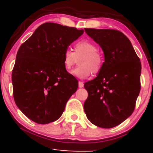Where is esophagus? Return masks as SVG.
<instances>
[{
    "mask_svg": "<svg viewBox=\"0 0 153 153\" xmlns=\"http://www.w3.org/2000/svg\"><path fill=\"white\" fill-rule=\"evenodd\" d=\"M78 86H79V88H82V87H83V82L79 81L78 82Z\"/></svg>",
    "mask_w": 153,
    "mask_h": 153,
    "instance_id": "34e87169",
    "label": "esophagus"
}]
</instances>
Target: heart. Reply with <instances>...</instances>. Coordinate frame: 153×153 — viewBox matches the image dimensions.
<instances>
[{
  "label": "heart",
  "instance_id": "obj_1",
  "mask_svg": "<svg viewBox=\"0 0 153 153\" xmlns=\"http://www.w3.org/2000/svg\"><path fill=\"white\" fill-rule=\"evenodd\" d=\"M98 47L88 40H81L74 45V52L66 50L63 55V63L66 71L71 68L79 59V67L72 72V74L79 78L84 79L93 74H98L102 70L103 57L99 52Z\"/></svg>",
  "mask_w": 153,
  "mask_h": 153
}]
</instances>
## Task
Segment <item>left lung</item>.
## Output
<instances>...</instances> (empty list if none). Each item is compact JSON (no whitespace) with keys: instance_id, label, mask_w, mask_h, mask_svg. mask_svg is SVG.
Listing matches in <instances>:
<instances>
[{"instance_id":"8db88e82","label":"left lung","mask_w":153,"mask_h":153,"mask_svg":"<svg viewBox=\"0 0 153 153\" xmlns=\"http://www.w3.org/2000/svg\"><path fill=\"white\" fill-rule=\"evenodd\" d=\"M85 31L102 48L105 61L98 76L84 84L88 94L84 111L97 127H114L134 111L141 88V62L121 31L90 28Z\"/></svg>"}]
</instances>
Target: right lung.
Instances as JSON below:
<instances>
[{
	"label": "right lung",
	"instance_id": "obj_1",
	"mask_svg": "<svg viewBox=\"0 0 153 153\" xmlns=\"http://www.w3.org/2000/svg\"><path fill=\"white\" fill-rule=\"evenodd\" d=\"M84 30L55 23L42 24L21 45L12 71L15 103L33 122L57 120L78 81L66 71L63 55Z\"/></svg>",
	"mask_w": 153,
	"mask_h": 153
}]
</instances>
